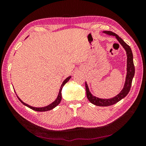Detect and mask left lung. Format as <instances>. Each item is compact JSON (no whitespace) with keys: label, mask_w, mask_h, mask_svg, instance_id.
Masks as SVG:
<instances>
[{"label":"left lung","mask_w":146,"mask_h":146,"mask_svg":"<svg viewBox=\"0 0 146 146\" xmlns=\"http://www.w3.org/2000/svg\"><path fill=\"white\" fill-rule=\"evenodd\" d=\"M103 33H104L109 36H115V38L117 39L121 46L123 47V48L125 49V53H126L127 56V68H126V76H125L124 85L122 90H121L120 92L116 95L115 97L111 98H101L97 97L96 96L93 95L91 93L89 89L87 82H86V95L89 101L93 104L97 106H109L115 104L121 100L122 98L126 97L127 95L129 93L130 90L131 86V83L133 78L135 75V66L133 64V56L131 49L127 44L123 41L122 38L118 36L117 34L113 33L111 31H102Z\"/></svg>","instance_id":"obj_1"}]
</instances>
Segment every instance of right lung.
Here are the masks:
<instances>
[{
    "label": "right lung",
    "mask_w": 146,
    "mask_h": 146,
    "mask_svg": "<svg viewBox=\"0 0 146 146\" xmlns=\"http://www.w3.org/2000/svg\"><path fill=\"white\" fill-rule=\"evenodd\" d=\"M28 37H27V38H28ZM71 78V76H69L68 77L66 78L65 80L63 81V82H62V85H61L60 88V90H59L58 96H57V97H56V99L54 100L52 103H51L50 104H49V105L46 106H44V107H39V108H38V107H33V106H29V104H26L25 102H24L22 100L21 98H20L18 97V95H17L15 91V90L14 91H15V93H16L17 98H19V100L21 101V102L23 103L24 106H27V107H28V108H30V109H31V110H33L34 111H49V110H53V108H55L56 106H57L59 104H60V101L62 100V88L64 87V86L68 82L69 80H70Z\"/></svg>",
    "instance_id": "obj_1"
}]
</instances>
